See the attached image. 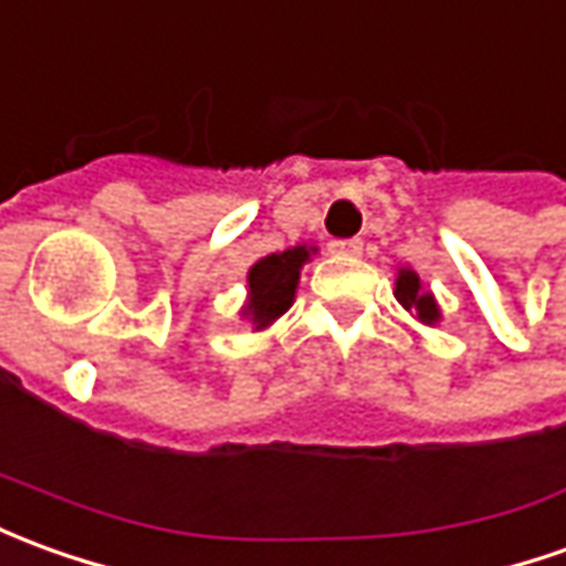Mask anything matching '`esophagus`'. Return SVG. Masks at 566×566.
I'll return each mask as SVG.
<instances>
[{"label": "esophagus", "mask_w": 566, "mask_h": 566, "mask_svg": "<svg viewBox=\"0 0 566 566\" xmlns=\"http://www.w3.org/2000/svg\"><path fill=\"white\" fill-rule=\"evenodd\" d=\"M361 251H365L361 239H337V242H331V254L337 256H361Z\"/></svg>", "instance_id": "34e87169"}]
</instances>
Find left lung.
Segmentation results:
<instances>
[{"instance_id": "left-lung-1", "label": "left lung", "mask_w": 566, "mask_h": 566, "mask_svg": "<svg viewBox=\"0 0 566 566\" xmlns=\"http://www.w3.org/2000/svg\"><path fill=\"white\" fill-rule=\"evenodd\" d=\"M395 300L405 306L407 312H417V318L422 324H438L441 322V310L434 303V296L422 287L420 275L413 270H398V279H395Z\"/></svg>"}]
</instances>
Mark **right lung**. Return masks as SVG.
Returning <instances> with one entry per match:
<instances>
[{"label": "right lung", "instance_id": "right-lung-1", "mask_svg": "<svg viewBox=\"0 0 566 566\" xmlns=\"http://www.w3.org/2000/svg\"><path fill=\"white\" fill-rule=\"evenodd\" d=\"M315 254V248L296 244L282 254L260 256L254 266L248 270V303L242 315L254 324V331L270 327L275 318H282L291 310L300 284V270L303 263Z\"/></svg>", "mask_w": 566, "mask_h": 566}]
</instances>
